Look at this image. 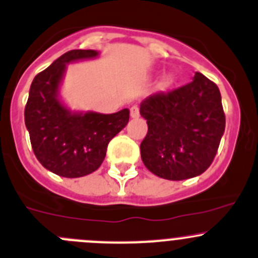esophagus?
Segmentation results:
<instances>
[{"mask_svg": "<svg viewBox=\"0 0 258 258\" xmlns=\"http://www.w3.org/2000/svg\"><path fill=\"white\" fill-rule=\"evenodd\" d=\"M130 114H131L132 118H137L140 116V108L137 106H132L130 108Z\"/></svg>", "mask_w": 258, "mask_h": 258, "instance_id": "1", "label": "esophagus"}]
</instances>
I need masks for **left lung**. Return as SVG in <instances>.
<instances>
[{
    "label": "left lung",
    "instance_id": "obj_1",
    "mask_svg": "<svg viewBox=\"0 0 258 258\" xmlns=\"http://www.w3.org/2000/svg\"><path fill=\"white\" fill-rule=\"evenodd\" d=\"M140 113L149 127L141 159L152 174L185 180L211 166L226 128L216 83L197 72L190 83L145 98Z\"/></svg>",
    "mask_w": 258,
    "mask_h": 258
}]
</instances>
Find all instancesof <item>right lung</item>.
Returning a JSON list of instances; mask_svg holds the SVG:
<instances>
[{
    "label": "right lung",
    "instance_id": "add662e5",
    "mask_svg": "<svg viewBox=\"0 0 258 258\" xmlns=\"http://www.w3.org/2000/svg\"><path fill=\"white\" fill-rule=\"evenodd\" d=\"M96 50H71L32 81L25 107V124L40 164L64 177L96 171L106 157L109 141L126 127L127 108L111 114L72 112L59 98L67 64L94 59Z\"/></svg>",
    "mask_w": 258,
    "mask_h": 258
}]
</instances>
